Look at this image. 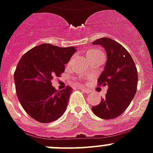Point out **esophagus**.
Here are the masks:
<instances>
[{"instance_id":"esophagus-1","label":"esophagus","mask_w":153,"mask_h":153,"mask_svg":"<svg viewBox=\"0 0 153 153\" xmlns=\"http://www.w3.org/2000/svg\"><path fill=\"white\" fill-rule=\"evenodd\" d=\"M79 89H80L81 90H82V91L85 92V94H89V92H90V90H89V89H85V88L79 87Z\"/></svg>"}]
</instances>
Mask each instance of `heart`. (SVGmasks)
I'll return each instance as SVG.
<instances>
[{"instance_id":"obj_1","label":"heart","mask_w":153,"mask_h":153,"mask_svg":"<svg viewBox=\"0 0 153 153\" xmlns=\"http://www.w3.org/2000/svg\"><path fill=\"white\" fill-rule=\"evenodd\" d=\"M100 56H103V53L97 48H91L86 52V56L88 59H91V58Z\"/></svg>"}]
</instances>
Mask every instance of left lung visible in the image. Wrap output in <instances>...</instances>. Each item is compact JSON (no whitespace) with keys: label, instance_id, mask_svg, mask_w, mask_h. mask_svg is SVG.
Segmentation results:
<instances>
[{"label":"left lung","instance_id":"8db88e82","mask_svg":"<svg viewBox=\"0 0 153 153\" xmlns=\"http://www.w3.org/2000/svg\"><path fill=\"white\" fill-rule=\"evenodd\" d=\"M104 47L106 64L97 80L98 85H108L107 94L100 104L92 107L93 112L101 119L119 117L130 105L137 86V71L133 58L119 42L102 38L93 42Z\"/></svg>","mask_w":153,"mask_h":153}]
</instances>
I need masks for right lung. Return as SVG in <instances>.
<instances>
[{"label": "right lung", "mask_w": 153, "mask_h": 153, "mask_svg": "<svg viewBox=\"0 0 153 153\" xmlns=\"http://www.w3.org/2000/svg\"><path fill=\"white\" fill-rule=\"evenodd\" d=\"M74 47L39 45L25 53L14 73L16 94L21 105L33 120L48 123L58 120L65 111L72 88L56 90L54 77H60L75 53Z\"/></svg>", "instance_id": "1"}]
</instances>
